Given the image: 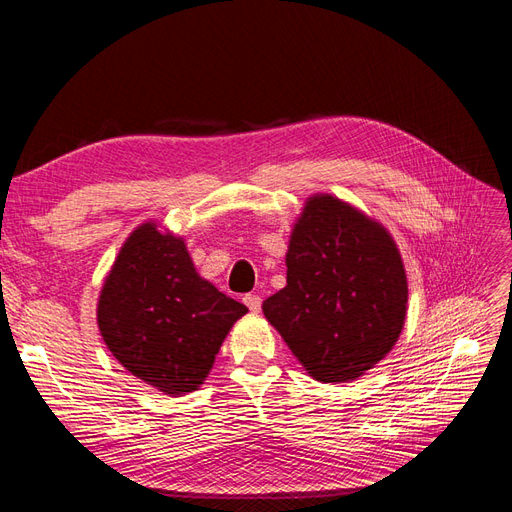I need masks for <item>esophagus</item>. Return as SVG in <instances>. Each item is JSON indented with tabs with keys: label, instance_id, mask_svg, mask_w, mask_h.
<instances>
[{
	"label": "esophagus",
	"instance_id": "1",
	"mask_svg": "<svg viewBox=\"0 0 512 512\" xmlns=\"http://www.w3.org/2000/svg\"><path fill=\"white\" fill-rule=\"evenodd\" d=\"M243 303H245L247 307H250V312H254V314H258L260 307H262V299L258 297V294H245Z\"/></svg>",
	"mask_w": 512,
	"mask_h": 512
}]
</instances>
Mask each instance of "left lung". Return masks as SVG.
Masks as SVG:
<instances>
[{
  "label": "left lung",
  "instance_id": "8db88e82",
  "mask_svg": "<svg viewBox=\"0 0 512 512\" xmlns=\"http://www.w3.org/2000/svg\"><path fill=\"white\" fill-rule=\"evenodd\" d=\"M262 312L314 380L361 378L406 324L408 277L393 235L342 198L307 196L290 230L286 286Z\"/></svg>",
  "mask_w": 512,
  "mask_h": 512
}]
</instances>
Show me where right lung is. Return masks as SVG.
<instances>
[{
    "mask_svg": "<svg viewBox=\"0 0 512 512\" xmlns=\"http://www.w3.org/2000/svg\"><path fill=\"white\" fill-rule=\"evenodd\" d=\"M247 307L194 267L181 235L138 224L106 273L96 320L106 348L132 376L164 395L205 384L232 324Z\"/></svg>",
    "mask_w": 512,
    "mask_h": 512,
    "instance_id": "right-lung-1",
    "label": "right lung"
}]
</instances>
